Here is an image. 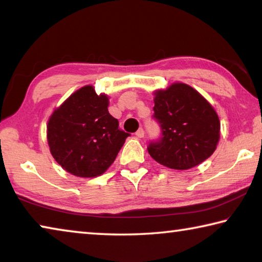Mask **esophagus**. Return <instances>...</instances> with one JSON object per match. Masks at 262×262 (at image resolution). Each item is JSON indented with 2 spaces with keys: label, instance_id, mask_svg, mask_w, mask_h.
Segmentation results:
<instances>
[{
  "label": "esophagus",
  "instance_id": "obj_1",
  "mask_svg": "<svg viewBox=\"0 0 262 262\" xmlns=\"http://www.w3.org/2000/svg\"><path fill=\"white\" fill-rule=\"evenodd\" d=\"M135 135H136L137 137H140V139H141V137H143V136H144V130H143V128H140V129L135 133Z\"/></svg>",
  "mask_w": 262,
  "mask_h": 262
}]
</instances>
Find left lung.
Segmentation results:
<instances>
[{
  "label": "left lung",
  "mask_w": 262,
  "mask_h": 262,
  "mask_svg": "<svg viewBox=\"0 0 262 262\" xmlns=\"http://www.w3.org/2000/svg\"><path fill=\"white\" fill-rule=\"evenodd\" d=\"M154 118L162 136L150 142L155 161L174 170H188L209 158L220 140V119L212 106L192 86L173 83L155 92Z\"/></svg>",
  "instance_id": "obj_1"
}]
</instances>
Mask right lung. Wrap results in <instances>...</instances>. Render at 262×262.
<instances>
[{"instance_id":"add662e5","label":"right lung","mask_w":262,"mask_h":262,"mask_svg":"<svg viewBox=\"0 0 262 262\" xmlns=\"http://www.w3.org/2000/svg\"><path fill=\"white\" fill-rule=\"evenodd\" d=\"M108 97L94 86L77 90L51 115L47 141L52 156L74 176L94 178L112 165L129 134L108 113Z\"/></svg>"}]
</instances>
